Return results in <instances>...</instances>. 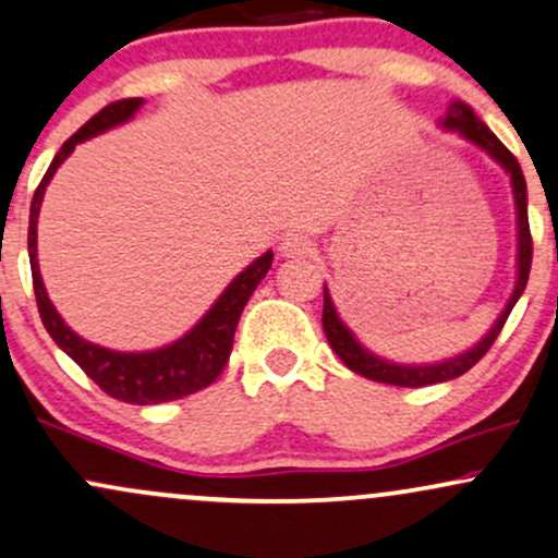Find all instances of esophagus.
<instances>
[{"instance_id":"34e87169","label":"esophagus","mask_w":558,"mask_h":558,"mask_svg":"<svg viewBox=\"0 0 558 558\" xmlns=\"http://www.w3.org/2000/svg\"><path fill=\"white\" fill-rule=\"evenodd\" d=\"M312 246H315V243L310 241V235L291 230V233H286L283 241H280V254H283V257H304V254L312 252Z\"/></svg>"}]
</instances>
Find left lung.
Instances as JSON below:
<instances>
[{
  "instance_id": "left-lung-1",
  "label": "left lung",
  "mask_w": 558,
  "mask_h": 558,
  "mask_svg": "<svg viewBox=\"0 0 558 558\" xmlns=\"http://www.w3.org/2000/svg\"><path fill=\"white\" fill-rule=\"evenodd\" d=\"M440 125H444L446 131H457L459 136L472 141V144L480 146L485 155H490L506 172H509L511 191H514V204H517V283H514V293H511L509 304L504 306V312L498 315L496 323H493V328L485 332L483 341H477L470 351H464V354L438 364H396V362L375 356L373 351H367L360 341H356L354 332L345 328L343 319L338 317L336 306H332L328 286H325L323 330L325 336H328L330 349L336 351L345 367L354 369L356 375L369 377V380H377V383H388V386H403V388L433 386V383L453 380V377L464 375L466 369L475 367V364L485 356V351H488L493 341L498 338V332H501L506 317L511 315L517 301H520L530 278V265H533V235H530V222H527V183H524L522 168L520 162H517V157L506 149L501 141L496 138V133H493L490 128L485 125L475 112H472V107L464 105V101L459 99L451 101L446 110V118L440 120Z\"/></svg>"
}]
</instances>
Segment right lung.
I'll list each match as a JSON object with an SVG mask.
<instances>
[{
    "mask_svg": "<svg viewBox=\"0 0 558 558\" xmlns=\"http://www.w3.org/2000/svg\"><path fill=\"white\" fill-rule=\"evenodd\" d=\"M144 99H120L107 105L105 110L96 112L81 131H75L62 149L57 151L52 165H49L47 175L38 183L34 202H31V222H28V257H31V275H34V291L38 315H41L44 328L54 338V343L86 373L92 380L105 390L112 399L125 403H138V407H149V403H165L183 399V396L196 393V390L213 386L217 375L226 367L230 349H233L235 325H239L243 306L252 299L254 288L262 283L267 270L272 265V252H265L259 259H254L241 275H235L222 296L215 301L213 310L207 312L198 323L178 338L175 343L162 345L155 351H138V354H125V351H112L105 345L88 343L78 332H73L65 325V319L57 315L54 304L47 296L41 272H38L36 259V222L38 209H41L44 191L49 181L75 149V144L105 133L110 128L125 123L136 114Z\"/></svg>",
    "mask_w": 558,
    "mask_h": 558,
    "instance_id": "add662e5",
    "label": "right lung"
}]
</instances>
